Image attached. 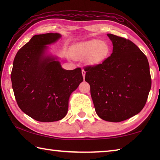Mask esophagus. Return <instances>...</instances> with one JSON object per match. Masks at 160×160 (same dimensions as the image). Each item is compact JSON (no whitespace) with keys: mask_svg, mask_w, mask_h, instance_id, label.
Here are the masks:
<instances>
[{"mask_svg":"<svg viewBox=\"0 0 160 160\" xmlns=\"http://www.w3.org/2000/svg\"><path fill=\"white\" fill-rule=\"evenodd\" d=\"M82 76H83V78L84 79V78H85V73H86V71H84V69L82 70Z\"/></svg>","mask_w":160,"mask_h":160,"instance_id":"obj_1","label":"esophagus"}]
</instances>
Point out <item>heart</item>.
<instances>
[{"mask_svg": "<svg viewBox=\"0 0 160 160\" xmlns=\"http://www.w3.org/2000/svg\"><path fill=\"white\" fill-rule=\"evenodd\" d=\"M111 53V46L107 42L100 39H91L78 42L71 49V56L76 60L87 58L90 65L103 62Z\"/></svg>", "mask_w": 160, "mask_h": 160, "instance_id": "1", "label": "heart"}]
</instances>
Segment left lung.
I'll use <instances>...</instances> for the list:
<instances>
[{
  "label": "left lung",
  "instance_id": "obj_1",
  "mask_svg": "<svg viewBox=\"0 0 160 160\" xmlns=\"http://www.w3.org/2000/svg\"><path fill=\"white\" fill-rule=\"evenodd\" d=\"M113 53L102 64L87 67L85 81L97 115L119 122L138 114L147 102L151 87L147 56L131 40L108 33Z\"/></svg>",
  "mask_w": 160,
  "mask_h": 160
}]
</instances>
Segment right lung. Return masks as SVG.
Returning <instances> with one entry per match:
<instances>
[{
  "label": "right lung",
  "instance_id": "1",
  "mask_svg": "<svg viewBox=\"0 0 160 160\" xmlns=\"http://www.w3.org/2000/svg\"><path fill=\"white\" fill-rule=\"evenodd\" d=\"M62 35L33 36L13 60L12 89L19 108L34 120L51 122L65 117L71 94L83 81L82 70H66L48 45Z\"/></svg>",
  "mask_w": 160,
  "mask_h": 160
}]
</instances>
